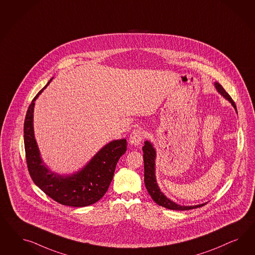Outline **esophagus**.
Here are the masks:
<instances>
[{"mask_svg":"<svg viewBox=\"0 0 255 255\" xmlns=\"http://www.w3.org/2000/svg\"><path fill=\"white\" fill-rule=\"evenodd\" d=\"M143 138H144V131L141 129L133 130L130 135V143L132 146H139Z\"/></svg>","mask_w":255,"mask_h":255,"instance_id":"1","label":"esophagus"}]
</instances>
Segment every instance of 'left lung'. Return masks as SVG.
Instances as JSON below:
<instances>
[{"label": "left lung", "instance_id": "left-lung-1", "mask_svg": "<svg viewBox=\"0 0 255 255\" xmlns=\"http://www.w3.org/2000/svg\"><path fill=\"white\" fill-rule=\"evenodd\" d=\"M214 86L216 88L217 92L220 93L226 100H228L231 103L233 108H235V110L238 114L236 104L234 101L232 100L230 95L225 92L224 88L218 82H215ZM143 152H144L143 159H144V170H145V174H144L145 185H146L149 195L151 196V198L153 199L156 204H158L159 206H162L165 209H172V210H190V209L200 208L207 204V203H204V204L196 205V206H180L177 203L170 200L169 198H167L160 190L158 183H157V180H156V176H155L156 150L150 141H147V140L145 141V146L143 147Z\"/></svg>", "mask_w": 255, "mask_h": 255}]
</instances>
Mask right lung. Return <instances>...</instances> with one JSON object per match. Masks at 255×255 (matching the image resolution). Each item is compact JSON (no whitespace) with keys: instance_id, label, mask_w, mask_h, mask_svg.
<instances>
[{"instance_id":"add662e5","label":"right lung","mask_w":255,"mask_h":255,"mask_svg":"<svg viewBox=\"0 0 255 255\" xmlns=\"http://www.w3.org/2000/svg\"><path fill=\"white\" fill-rule=\"evenodd\" d=\"M52 78L31 101L24 122V147L28 170L34 184L53 200L69 207L93 205L107 193L117 162L127 149L126 139L109 142L76 173L60 175L47 167L42 160L33 130L35 101Z\"/></svg>"}]
</instances>
